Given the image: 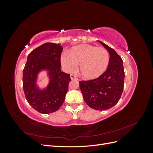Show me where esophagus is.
I'll return each mask as SVG.
<instances>
[{
    "mask_svg": "<svg viewBox=\"0 0 153 153\" xmlns=\"http://www.w3.org/2000/svg\"><path fill=\"white\" fill-rule=\"evenodd\" d=\"M70 78H71V80H76V79H77L75 75H72V74H71V75H70Z\"/></svg>",
    "mask_w": 153,
    "mask_h": 153,
    "instance_id": "1",
    "label": "esophagus"
}]
</instances>
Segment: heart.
Listing matches in <instances>:
<instances>
[{"instance_id":"b5f03b06","label":"heart","mask_w":153,"mask_h":153,"mask_svg":"<svg viewBox=\"0 0 153 153\" xmlns=\"http://www.w3.org/2000/svg\"><path fill=\"white\" fill-rule=\"evenodd\" d=\"M110 57L107 50L96 46L82 44L73 47L69 53H64L61 57L62 66L72 72L79 65L82 76L85 80H94L106 71Z\"/></svg>"}]
</instances>
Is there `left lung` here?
Segmentation results:
<instances>
[{
    "instance_id": "obj_1",
    "label": "left lung",
    "mask_w": 153,
    "mask_h": 153,
    "mask_svg": "<svg viewBox=\"0 0 153 153\" xmlns=\"http://www.w3.org/2000/svg\"><path fill=\"white\" fill-rule=\"evenodd\" d=\"M110 55L108 66L102 75L94 80L80 81V89L85 103L97 110L110 109L117 103L124 88L123 61L115 51L98 41Z\"/></svg>"
}]
</instances>
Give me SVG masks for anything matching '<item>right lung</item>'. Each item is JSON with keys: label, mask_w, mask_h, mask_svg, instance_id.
Segmentation results:
<instances>
[{"label": "right lung", "mask_w": 153, "mask_h": 153, "mask_svg": "<svg viewBox=\"0 0 153 153\" xmlns=\"http://www.w3.org/2000/svg\"><path fill=\"white\" fill-rule=\"evenodd\" d=\"M61 44L46 43L29 54L24 69L23 88L27 101L38 112H55L63 104L71 81L69 74L61 71ZM47 72L48 84L37 85L39 74Z\"/></svg>", "instance_id": "1"}]
</instances>
